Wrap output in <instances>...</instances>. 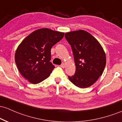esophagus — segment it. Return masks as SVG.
Returning a JSON list of instances; mask_svg holds the SVG:
<instances>
[{"label":"esophagus","mask_w":122,"mask_h":122,"mask_svg":"<svg viewBox=\"0 0 122 122\" xmlns=\"http://www.w3.org/2000/svg\"><path fill=\"white\" fill-rule=\"evenodd\" d=\"M60 66H61V67L62 68H65V64H64V63H62L61 65H60Z\"/></svg>","instance_id":"34e87169"}]
</instances>
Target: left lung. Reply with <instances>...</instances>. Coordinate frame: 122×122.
Wrapping results in <instances>:
<instances>
[{
    "label": "left lung",
    "mask_w": 122,
    "mask_h": 122,
    "mask_svg": "<svg viewBox=\"0 0 122 122\" xmlns=\"http://www.w3.org/2000/svg\"><path fill=\"white\" fill-rule=\"evenodd\" d=\"M65 37L71 46L76 65L75 73L68 78L78 87H89L104 72L105 52L98 41L85 30L65 33Z\"/></svg>",
    "instance_id": "1"
}]
</instances>
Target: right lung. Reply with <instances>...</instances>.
<instances>
[{
	"instance_id": "1",
	"label": "right lung",
	"mask_w": 122,
	"mask_h": 122,
	"mask_svg": "<svg viewBox=\"0 0 122 122\" xmlns=\"http://www.w3.org/2000/svg\"><path fill=\"white\" fill-rule=\"evenodd\" d=\"M64 35V33L41 28L24 39L15 54L16 65L24 78L37 84L50 76L55 68L50 61L51 49Z\"/></svg>"
}]
</instances>
